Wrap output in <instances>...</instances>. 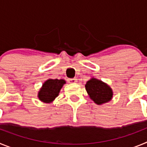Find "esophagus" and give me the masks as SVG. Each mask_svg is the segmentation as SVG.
Returning <instances> with one entry per match:
<instances>
[{
	"label": "esophagus",
	"mask_w": 147,
	"mask_h": 147,
	"mask_svg": "<svg viewBox=\"0 0 147 147\" xmlns=\"http://www.w3.org/2000/svg\"><path fill=\"white\" fill-rule=\"evenodd\" d=\"M68 82L71 83V84H73V83H76L77 82V80L76 79H70V80H68Z\"/></svg>",
	"instance_id": "obj_1"
}]
</instances>
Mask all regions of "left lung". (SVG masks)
<instances>
[{
	"mask_svg": "<svg viewBox=\"0 0 147 147\" xmlns=\"http://www.w3.org/2000/svg\"><path fill=\"white\" fill-rule=\"evenodd\" d=\"M85 89L90 99L98 105L110 102L113 96V91L110 85L94 77L87 82Z\"/></svg>",
	"mask_w": 147,
	"mask_h": 147,
	"instance_id": "obj_1",
	"label": "left lung"
}]
</instances>
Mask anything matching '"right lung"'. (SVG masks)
<instances>
[{
    "label": "right lung",
    "instance_id": "right-lung-1",
    "mask_svg": "<svg viewBox=\"0 0 147 147\" xmlns=\"http://www.w3.org/2000/svg\"><path fill=\"white\" fill-rule=\"evenodd\" d=\"M66 84L65 80L49 79L42 84L37 93L39 100L44 103H51L59 96L60 90Z\"/></svg>",
    "mask_w": 147,
    "mask_h": 147
}]
</instances>
